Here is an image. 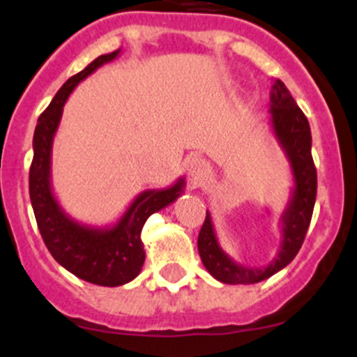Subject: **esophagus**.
<instances>
[{
  "label": "esophagus",
  "mask_w": 357,
  "mask_h": 357,
  "mask_svg": "<svg viewBox=\"0 0 357 357\" xmlns=\"http://www.w3.org/2000/svg\"><path fill=\"white\" fill-rule=\"evenodd\" d=\"M185 172L189 178L196 182V180H201L208 174V163L201 158H189L185 163Z\"/></svg>",
  "instance_id": "34e87169"
}]
</instances>
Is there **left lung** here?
Returning a JSON list of instances; mask_svg holds the SVG:
<instances>
[{
	"mask_svg": "<svg viewBox=\"0 0 357 357\" xmlns=\"http://www.w3.org/2000/svg\"><path fill=\"white\" fill-rule=\"evenodd\" d=\"M269 125L274 139L290 163L294 180L290 199L281 213L280 250L267 266L248 267L236 262L222 250L211 215L206 210V218L197 236V252L208 273L220 283L253 284L274 276L295 259L309 229L317 189V175L310 154L312 137L309 121L300 111L290 90L280 79L274 81L271 93Z\"/></svg>",
	"mask_w": 357,
	"mask_h": 357,
	"instance_id": "8db88e82",
	"label": "left lung"
}]
</instances>
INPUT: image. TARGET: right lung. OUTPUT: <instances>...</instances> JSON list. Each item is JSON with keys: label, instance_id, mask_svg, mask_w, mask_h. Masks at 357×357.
Returning <instances> with one entry per match:
<instances>
[{"label": "right lung", "instance_id": "obj_1", "mask_svg": "<svg viewBox=\"0 0 357 357\" xmlns=\"http://www.w3.org/2000/svg\"><path fill=\"white\" fill-rule=\"evenodd\" d=\"M119 55L121 48L100 55L62 84L47 111L38 119L33 139L34 158L29 172L31 204L48 252L63 269L98 287H121L139 276L146 260L140 238L144 224L151 215L174 203L185 187V180L180 177L165 189L144 190L114 224L102 227L77 222L60 206L52 185V149L63 105L84 77Z\"/></svg>", "mask_w": 357, "mask_h": 357}]
</instances>
